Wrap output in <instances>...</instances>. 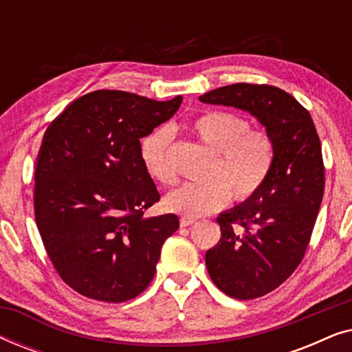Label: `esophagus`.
I'll return each mask as SVG.
<instances>
[{"label":"esophagus","mask_w":352,"mask_h":352,"mask_svg":"<svg viewBox=\"0 0 352 352\" xmlns=\"http://www.w3.org/2000/svg\"><path fill=\"white\" fill-rule=\"evenodd\" d=\"M195 223H197V221L194 218H181L179 219L181 228H187V226H192V224H195Z\"/></svg>","instance_id":"1"}]
</instances>
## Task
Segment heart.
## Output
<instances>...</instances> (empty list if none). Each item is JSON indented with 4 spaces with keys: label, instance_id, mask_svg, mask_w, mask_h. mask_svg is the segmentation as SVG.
<instances>
[{
    "label": "heart",
    "instance_id": "obj_1",
    "mask_svg": "<svg viewBox=\"0 0 352 352\" xmlns=\"http://www.w3.org/2000/svg\"><path fill=\"white\" fill-rule=\"evenodd\" d=\"M192 131L218 152L214 177L208 182H184L168 192L166 210L190 218L205 216L223 208L232 199L247 200L264 186L276 160V146L269 133L252 129L245 117L229 110H210L190 123ZM175 134L160 126L142 139L141 158L148 175L160 184L176 179L171 163Z\"/></svg>",
    "mask_w": 352,
    "mask_h": 352
}]
</instances>
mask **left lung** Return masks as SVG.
Wrapping results in <instances>:
<instances>
[{"label": "left lung", "mask_w": 352, "mask_h": 352, "mask_svg": "<svg viewBox=\"0 0 352 352\" xmlns=\"http://www.w3.org/2000/svg\"><path fill=\"white\" fill-rule=\"evenodd\" d=\"M199 99L250 112L276 146L267 181L216 218L221 239L205 254L221 292L253 300L282 285L305 258L325 186L319 134L309 112L276 86L235 83Z\"/></svg>", "instance_id": "8db88e82"}]
</instances>
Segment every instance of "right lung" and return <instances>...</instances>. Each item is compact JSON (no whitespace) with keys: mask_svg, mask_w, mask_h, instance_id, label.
Masks as SVG:
<instances>
[{"mask_svg":"<svg viewBox=\"0 0 352 352\" xmlns=\"http://www.w3.org/2000/svg\"><path fill=\"white\" fill-rule=\"evenodd\" d=\"M124 91L81 96L52 120L35 166V221L52 266L80 295L133 300L152 282L176 214L144 218L160 200L141 141L177 112Z\"/></svg>","mask_w":352,"mask_h":352,"instance_id":"obj_1","label":"right lung"}]
</instances>
